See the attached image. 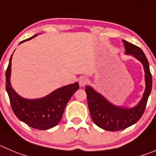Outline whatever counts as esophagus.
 <instances>
[{"label": "esophagus", "instance_id": "34e87169", "mask_svg": "<svg viewBox=\"0 0 156 156\" xmlns=\"http://www.w3.org/2000/svg\"><path fill=\"white\" fill-rule=\"evenodd\" d=\"M79 83L80 87H85L87 83H88V80L86 77H82L79 80Z\"/></svg>", "mask_w": 156, "mask_h": 156}]
</instances>
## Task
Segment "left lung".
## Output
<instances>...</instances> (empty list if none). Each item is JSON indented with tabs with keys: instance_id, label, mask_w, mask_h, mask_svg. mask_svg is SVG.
I'll use <instances>...</instances> for the list:
<instances>
[{
	"instance_id": "left-lung-1",
	"label": "left lung",
	"mask_w": 156,
	"mask_h": 156,
	"mask_svg": "<svg viewBox=\"0 0 156 156\" xmlns=\"http://www.w3.org/2000/svg\"><path fill=\"white\" fill-rule=\"evenodd\" d=\"M122 42L125 47L126 54L132 55L143 66L146 89L138 104L132 108H128L112 104L93 87L90 86L86 87L87 103L92 119L96 126L106 131H119L137 122L145 111L148 98L152 90V78L149 62L145 53L137 46L124 40Z\"/></svg>"
}]
</instances>
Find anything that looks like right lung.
I'll use <instances>...</instances> for the list:
<instances>
[{"mask_svg":"<svg viewBox=\"0 0 156 156\" xmlns=\"http://www.w3.org/2000/svg\"><path fill=\"white\" fill-rule=\"evenodd\" d=\"M21 41L19 44L37 36ZM11 55L6 71V90L10 99V105L16 116L24 123L34 129L46 130L56 126L60 122L66 104L79 89L77 82L55 90L50 94L39 99H26L17 94L10 84Z\"/></svg>","mask_w":156,"mask_h":156,"instance_id":"1","label":"right lung"}]
</instances>
